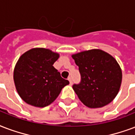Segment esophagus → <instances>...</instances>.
<instances>
[{"label": "esophagus", "instance_id": "34e87169", "mask_svg": "<svg viewBox=\"0 0 135 135\" xmlns=\"http://www.w3.org/2000/svg\"><path fill=\"white\" fill-rule=\"evenodd\" d=\"M68 81H70V84L73 82V80H72V78H71V77H69V78H68Z\"/></svg>", "mask_w": 135, "mask_h": 135}]
</instances>
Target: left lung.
Segmentation results:
<instances>
[{
  "label": "left lung",
  "mask_w": 135,
  "mask_h": 135,
  "mask_svg": "<svg viewBox=\"0 0 135 135\" xmlns=\"http://www.w3.org/2000/svg\"><path fill=\"white\" fill-rule=\"evenodd\" d=\"M72 57L81 74L80 83L73 85L80 101L90 108L102 107L113 101L122 81L115 59L100 49L80 52Z\"/></svg>",
  "instance_id": "8db88e82"
}]
</instances>
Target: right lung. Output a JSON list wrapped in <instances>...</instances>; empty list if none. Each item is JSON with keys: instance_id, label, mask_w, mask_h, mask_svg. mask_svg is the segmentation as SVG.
<instances>
[{"instance_id": "obj_1", "label": "right lung", "mask_w": 135, "mask_h": 135, "mask_svg": "<svg viewBox=\"0 0 135 135\" xmlns=\"http://www.w3.org/2000/svg\"><path fill=\"white\" fill-rule=\"evenodd\" d=\"M59 57V54L49 49L36 48L19 58L14 70V81L19 95L28 104L47 107L69 84L53 66Z\"/></svg>"}]
</instances>
